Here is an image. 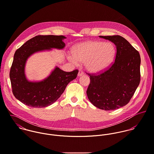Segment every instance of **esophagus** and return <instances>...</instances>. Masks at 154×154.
<instances>
[{"label": "esophagus", "instance_id": "esophagus-1", "mask_svg": "<svg viewBox=\"0 0 154 154\" xmlns=\"http://www.w3.org/2000/svg\"><path fill=\"white\" fill-rule=\"evenodd\" d=\"M83 74H84V72H83V71H82V70H79V73H78V76H79V77H80V76L83 75Z\"/></svg>", "mask_w": 154, "mask_h": 154}]
</instances>
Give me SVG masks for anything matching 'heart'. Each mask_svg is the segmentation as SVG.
Returning a JSON list of instances; mask_svg holds the SVG:
<instances>
[{"label": "heart", "mask_w": 154, "mask_h": 154, "mask_svg": "<svg viewBox=\"0 0 154 154\" xmlns=\"http://www.w3.org/2000/svg\"><path fill=\"white\" fill-rule=\"evenodd\" d=\"M74 63H84L86 69L92 73H100L106 70L115 58L116 50L111 42L87 40L75 45L71 49Z\"/></svg>", "instance_id": "heart-1"}]
</instances>
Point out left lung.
I'll use <instances>...</instances> for the list:
<instances>
[{
  "label": "left lung",
  "instance_id": "left-lung-1",
  "mask_svg": "<svg viewBox=\"0 0 154 154\" xmlns=\"http://www.w3.org/2000/svg\"><path fill=\"white\" fill-rule=\"evenodd\" d=\"M116 46L114 63L104 72L91 75L87 90L90 102L96 107L115 110L127 105L140 81L139 53L124 37L117 35L99 36Z\"/></svg>",
  "mask_w": 154,
  "mask_h": 154
}]
</instances>
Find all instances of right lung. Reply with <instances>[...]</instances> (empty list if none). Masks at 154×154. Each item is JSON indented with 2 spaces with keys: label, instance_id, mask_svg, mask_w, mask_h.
<instances>
[{
  "label": "right lung",
  "instance_id": "right-lung-1",
  "mask_svg": "<svg viewBox=\"0 0 154 154\" xmlns=\"http://www.w3.org/2000/svg\"><path fill=\"white\" fill-rule=\"evenodd\" d=\"M65 38L63 35H36L16 51L9 77L13 94L23 103L33 108L49 106L61 96L68 84L77 77V69L65 72L57 66L42 81H29L26 75V64L30 57L52 49H63Z\"/></svg>",
  "mask_w": 154,
  "mask_h": 154
}]
</instances>
